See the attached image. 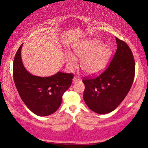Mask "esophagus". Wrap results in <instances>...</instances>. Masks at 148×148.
I'll return each instance as SVG.
<instances>
[{
  "label": "esophagus",
  "instance_id": "1",
  "mask_svg": "<svg viewBox=\"0 0 148 148\" xmlns=\"http://www.w3.org/2000/svg\"><path fill=\"white\" fill-rule=\"evenodd\" d=\"M78 81H79V79L78 78V77H77L76 76L74 77V78H73V82H78Z\"/></svg>",
  "mask_w": 148,
  "mask_h": 148
}]
</instances>
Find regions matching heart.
<instances>
[{"label":"heart","mask_w":148,"mask_h":148,"mask_svg":"<svg viewBox=\"0 0 148 148\" xmlns=\"http://www.w3.org/2000/svg\"><path fill=\"white\" fill-rule=\"evenodd\" d=\"M112 50L109 45L101 44L97 39H87L73 47V53L80 59V66L87 74H96L103 69L112 55ZM69 69L76 66V59L72 54L65 57Z\"/></svg>","instance_id":"b5f03b06"}]
</instances>
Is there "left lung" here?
<instances>
[{"mask_svg": "<svg viewBox=\"0 0 148 148\" xmlns=\"http://www.w3.org/2000/svg\"><path fill=\"white\" fill-rule=\"evenodd\" d=\"M117 50L107 69L99 76L84 79V101L92 111L110 113L121 104L131 88L135 62L131 49L116 38Z\"/></svg>", "mask_w": 148, "mask_h": 148, "instance_id": "left-lung-1", "label": "left lung"}]
</instances>
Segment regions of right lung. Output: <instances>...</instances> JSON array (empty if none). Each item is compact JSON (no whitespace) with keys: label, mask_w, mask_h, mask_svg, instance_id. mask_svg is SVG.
<instances>
[{"label":"right lung","mask_w":148,"mask_h":148,"mask_svg":"<svg viewBox=\"0 0 148 148\" xmlns=\"http://www.w3.org/2000/svg\"><path fill=\"white\" fill-rule=\"evenodd\" d=\"M22 44L15 56L13 76L19 96L27 108L38 116H47L56 112L64 92L71 87L74 75L58 72L49 77L31 74L21 59Z\"/></svg>","instance_id":"obj_1"}]
</instances>
